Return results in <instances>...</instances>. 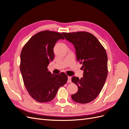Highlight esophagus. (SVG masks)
<instances>
[{
  "label": "esophagus",
  "mask_w": 129,
  "mask_h": 129,
  "mask_svg": "<svg viewBox=\"0 0 129 129\" xmlns=\"http://www.w3.org/2000/svg\"><path fill=\"white\" fill-rule=\"evenodd\" d=\"M68 83H70V82H71V76H68Z\"/></svg>",
  "instance_id": "1"
}]
</instances>
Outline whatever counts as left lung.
I'll list each match as a JSON object with an SVG mask.
<instances>
[{
	"instance_id": "obj_1",
	"label": "left lung",
	"mask_w": 129,
	"mask_h": 129,
	"mask_svg": "<svg viewBox=\"0 0 129 129\" xmlns=\"http://www.w3.org/2000/svg\"><path fill=\"white\" fill-rule=\"evenodd\" d=\"M68 41L74 44L77 60L82 64L83 77L74 76L71 81L78 87L72 94L73 100L79 103H87L96 98L102 89L108 75V58L106 49L98 39L85 31L62 32Z\"/></svg>"
}]
</instances>
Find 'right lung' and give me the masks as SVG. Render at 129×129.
Masks as SVG:
<instances>
[{"label":"right lung","instance_id":"right-lung-1","mask_svg":"<svg viewBox=\"0 0 129 129\" xmlns=\"http://www.w3.org/2000/svg\"><path fill=\"white\" fill-rule=\"evenodd\" d=\"M61 34L52 31L37 33L22 48L20 55V69L24 85L29 95L41 103L53 100L60 87L68 81L64 73L52 74L48 69L49 61L54 58V47Z\"/></svg>","mask_w":129,"mask_h":129}]
</instances>
